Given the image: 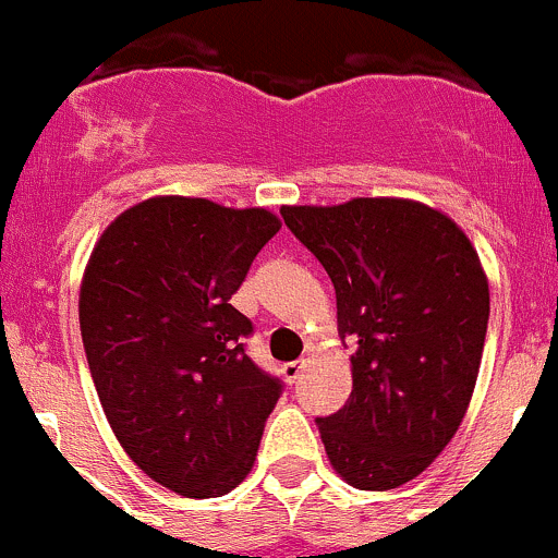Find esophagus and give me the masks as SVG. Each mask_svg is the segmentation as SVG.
I'll use <instances>...</instances> for the list:
<instances>
[{"label":"esophagus","mask_w":558,"mask_h":558,"mask_svg":"<svg viewBox=\"0 0 558 558\" xmlns=\"http://www.w3.org/2000/svg\"><path fill=\"white\" fill-rule=\"evenodd\" d=\"M302 369H305V362H291V364H286V367H283L286 380H289V384H296V380H300V375H302Z\"/></svg>","instance_id":"1"}]
</instances>
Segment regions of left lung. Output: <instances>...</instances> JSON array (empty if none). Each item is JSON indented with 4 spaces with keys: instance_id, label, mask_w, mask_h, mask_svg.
Here are the masks:
<instances>
[{
    "instance_id": "8db88e82",
    "label": "left lung",
    "mask_w": 558,
    "mask_h": 558,
    "mask_svg": "<svg viewBox=\"0 0 558 558\" xmlns=\"http://www.w3.org/2000/svg\"><path fill=\"white\" fill-rule=\"evenodd\" d=\"M335 283L356 340L353 391L315 418L337 475L362 492L418 477L461 426L488 326V280L466 234L429 205L359 196L280 207Z\"/></svg>"
}]
</instances>
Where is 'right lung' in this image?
<instances>
[{
    "mask_svg": "<svg viewBox=\"0 0 558 558\" xmlns=\"http://www.w3.org/2000/svg\"><path fill=\"white\" fill-rule=\"evenodd\" d=\"M280 229L264 207L154 196L105 229L81 286L99 402L129 459L180 497L245 481L283 384L258 369L232 294Z\"/></svg>",
    "mask_w": 558,
    "mask_h": 558,
    "instance_id": "right-lung-1",
    "label": "right lung"
}]
</instances>
